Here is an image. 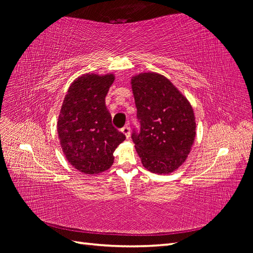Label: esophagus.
<instances>
[{
	"instance_id": "34e87169",
	"label": "esophagus",
	"mask_w": 253,
	"mask_h": 253,
	"mask_svg": "<svg viewBox=\"0 0 253 253\" xmlns=\"http://www.w3.org/2000/svg\"><path fill=\"white\" fill-rule=\"evenodd\" d=\"M121 132L124 133L125 135H126V138L128 139L129 138V126H124L122 127V129H121Z\"/></svg>"
}]
</instances>
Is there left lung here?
Instances as JSON below:
<instances>
[{
	"mask_svg": "<svg viewBox=\"0 0 253 253\" xmlns=\"http://www.w3.org/2000/svg\"><path fill=\"white\" fill-rule=\"evenodd\" d=\"M140 120L132 134L143 167L155 174H170L186 162L196 135L195 115L186 96L171 80L154 72L131 77Z\"/></svg>",
	"mask_w": 253,
	"mask_h": 253,
	"instance_id": "1",
	"label": "left lung"
}]
</instances>
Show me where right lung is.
Listing matches in <instances>:
<instances>
[{"label":"right lung","instance_id":"1","mask_svg":"<svg viewBox=\"0 0 253 253\" xmlns=\"http://www.w3.org/2000/svg\"><path fill=\"white\" fill-rule=\"evenodd\" d=\"M115 80L113 73H86L67 89L59 113L57 131L64 155L75 169L99 174L114 163V152L126 140L112 125L105 96Z\"/></svg>","mask_w":253,"mask_h":253}]
</instances>
